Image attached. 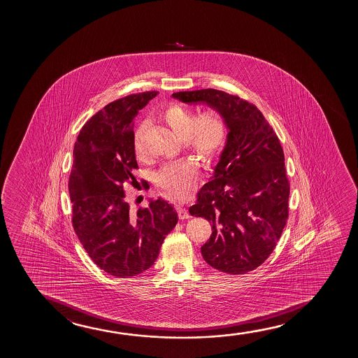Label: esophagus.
<instances>
[{
  "label": "esophagus",
  "mask_w": 358,
  "mask_h": 358,
  "mask_svg": "<svg viewBox=\"0 0 358 358\" xmlns=\"http://www.w3.org/2000/svg\"><path fill=\"white\" fill-rule=\"evenodd\" d=\"M177 214H178V217H180L181 220H185V219H189V217H191V215H189V213H188L186 208H178V209H177Z\"/></svg>",
  "instance_id": "34e87169"
}]
</instances>
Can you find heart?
<instances>
[{
  "label": "heart",
  "mask_w": 358,
  "mask_h": 358,
  "mask_svg": "<svg viewBox=\"0 0 358 358\" xmlns=\"http://www.w3.org/2000/svg\"><path fill=\"white\" fill-rule=\"evenodd\" d=\"M162 117L185 141L187 147L204 162L214 160L225 147L227 124L216 111H204L196 116L189 108L170 105L162 111ZM144 133L145 129L141 126L133 134V150L138 160H145L147 157ZM196 178L198 166L191 160L167 164L157 175V185L171 199L185 198L196 185Z\"/></svg>",
  "instance_id": "heart-1"
}]
</instances>
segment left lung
Returning a JSON list of instances; mask_svg holds the SVG:
<instances>
[{"label": "left lung", "mask_w": 358, "mask_h": 358, "mask_svg": "<svg viewBox=\"0 0 358 358\" xmlns=\"http://www.w3.org/2000/svg\"><path fill=\"white\" fill-rule=\"evenodd\" d=\"M172 98L206 103L227 124L225 148L189 213L211 222L213 234L201 248L206 263L222 273L245 274L273 253L289 217V183L279 138L257 106L237 95L201 89Z\"/></svg>", "instance_id": "1"}]
</instances>
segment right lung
Wrapping results in <instances>:
<instances>
[{
  "instance_id": "add662e5",
  "label": "right lung",
  "mask_w": 358,
  "mask_h": 358,
  "mask_svg": "<svg viewBox=\"0 0 358 358\" xmlns=\"http://www.w3.org/2000/svg\"><path fill=\"white\" fill-rule=\"evenodd\" d=\"M157 95L132 94L108 103L87 121L74 144L69 185L74 232L94 263L116 278L149 269L178 220L162 198L137 213L124 201L123 185L133 183L138 169L134 118Z\"/></svg>"
}]
</instances>
